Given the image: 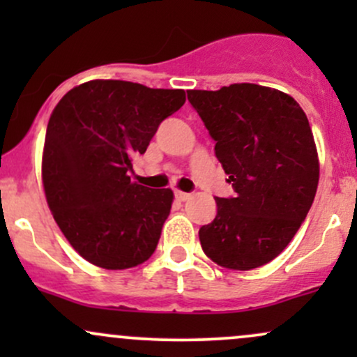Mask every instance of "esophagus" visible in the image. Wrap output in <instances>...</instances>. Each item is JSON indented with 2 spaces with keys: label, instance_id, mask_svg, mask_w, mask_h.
I'll use <instances>...</instances> for the list:
<instances>
[{
  "label": "esophagus",
  "instance_id": "1",
  "mask_svg": "<svg viewBox=\"0 0 357 357\" xmlns=\"http://www.w3.org/2000/svg\"><path fill=\"white\" fill-rule=\"evenodd\" d=\"M174 196L178 202H186V199L191 198L190 192H184V191H174Z\"/></svg>",
  "mask_w": 357,
  "mask_h": 357
}]
</instances>
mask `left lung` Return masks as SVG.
Listing matches in <instances>:
<instances>
[{"mask_svg":"<svg viewBox=\"0 0 357 357\" xmlns=\"http://www.w3.org/2000/svg\"><path fill=\"white\" fill-rule=\"evenodd\" d=\"M188 100L235 190L233 198H215V220L199 228L203 252L225 268L261 267L290 243L317 191L305 112L287 93L257 84L188 90Z\"/></svg>","mask_w":357,"mask_h":357,"instance_id":"left-lung-1","label":"left lung"}]
</instances>
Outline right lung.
<instances>
[{"label":"right lung","mask_w":357,"mask_h":357,"mask_svg":"<svg viewBox=\"0 0 357 357\" xmlns=\"http://www.w3.org/2000/svg\"><path fill=\"white\" fill-rule=\"evenodd\" d=\"M184 100L181 89L90 80L53 109L42 161L45 196L65 238L90 264L124 270L154 253L174 195L132 183L129 173Z\"/></svg>","instance_id":"1"}]
</instances>
